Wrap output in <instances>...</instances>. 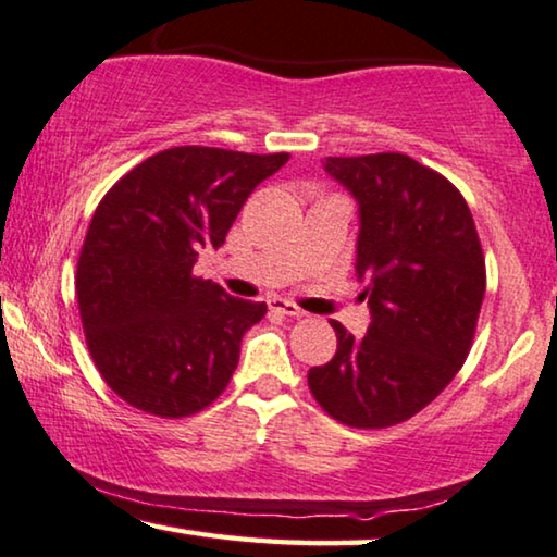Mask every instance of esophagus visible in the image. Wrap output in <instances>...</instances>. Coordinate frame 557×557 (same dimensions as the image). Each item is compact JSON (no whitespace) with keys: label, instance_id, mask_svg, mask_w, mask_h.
<instances>
[{"label":"esophagus","instance_id":"esophagus-1","mask_svg":"<svg viewBox=\"0 0 557 557\" xmlns=\"http://www.w3.org/2000/svg\"><path fill=\"white\" fill-rule=\"evenodd\" d=\"M271 311H276V314H284V317H296V319L307 317V311L299 309V307H296V304L286 301V299H273L271 301Z\"/></svg>","mask_w":557,"mask_h":557}]
</instances>
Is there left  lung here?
Returning a JSON list of instances; mask_svg holds the SVG:
<instances>
[{
	"label": "left lung",
	"mask_w": 557,
	"mask_h": 557,
	"mask_svg": "<svg viewBox=\"0 0 557 557\" xmlns=\"http://www.w3.org/2000/svg\"><path fill=\"white\" fill-rule=\"evenodd\" d=\"M360 202L357 278L372 322L352 337L337 319V355L309 370V391L349 429H391L451 383L474 345L486 263L474 218L444 174L400 151L326 157Z\"/></svg>",
	"instance_id": "left-lung-1"
}]
</instances>
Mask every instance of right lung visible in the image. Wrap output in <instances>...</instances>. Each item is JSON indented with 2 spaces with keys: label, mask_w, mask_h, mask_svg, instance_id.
<instances>
[{
  "label": "right lung",
  "mask_w": 557,
  "mask_h": 557,
  "mask_svg": "<svg viewBox=\"0 0 557 557\" xmlns=\"http://www.w3.org/2000/svg\"><path fill=\"white\" fill-rule=\"evenodd\" d=\"M288 162L218 147H172L128 170L90 218L75 271L81 324L106 385L157 418H187L220 398L240 339L265 304L195 276L243 202Z\"/></svg>",
  "instance_id": "obj_1"
}]
</instances>
